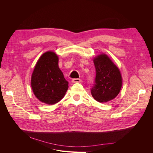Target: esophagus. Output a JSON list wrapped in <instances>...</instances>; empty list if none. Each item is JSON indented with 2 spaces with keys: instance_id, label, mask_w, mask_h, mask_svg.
Segmentation results:
<instances>
[{
  "instance_id": "34e87169",
  "label": "esophagus",
  "mask_w": 153,
  "mask_h": 153,
  "mask_svg": "<svg viewBox=\"0 0 153 153\" xmlns=\"http://www.w3.org/2000/svg\"><path fill=\"white\" fill-rule=\"evenodd\" d=\"M82 82V80L79 78H74V79L72 80V82L73 83H80Z\"/></svg>"
}]
</instances>
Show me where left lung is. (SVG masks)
<instances>
[{"instance_id": "1", "label": "left lung", "mask_w": 153, "mask_h": 153, "mask_svg": "<svg viewBox=\"0 0 153 153\" xmlns=\"http://www.w3.org/2000/svg\"><path fill=\"white\" fill-rule=\"evenodd\" d=\"M93 61L96 75L91 94L98 102H107L114 99L121 91L123 84L121 72L105 53L95 57Z\"/></svg>"}]
</instances>
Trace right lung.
Wrapping results in <instances>:
<instances>
[{
	"mask_svg": "<svg viewBox=\"0 0 153 153\" xmlns=\"http://www.w3.org/2000/svg\"><path fill=\"white\" fill-rule=\"evenodd\" d=\"M55 52L44 53L37 62L31 77V87L40 101L53 105L61 101L68 89V82L59 68Z\"/></svg>",
	"mask_w": 153,
	"mask_h": 153,
	"instance_id": "right-lung-1",
	"label": "right lung"
}]
</instances>
